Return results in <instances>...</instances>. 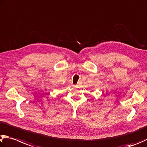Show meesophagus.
<instances>
[{"mask_svg":"<svg viewBox=\"0 0 147 147\" xmlns=\"http://www.w3.org/2000/svg\"><path fill=\"white\" fill-rule=\"evenodd\" d=\"M74 86H75V85H74Z\"/></svg>","mask_w":147,"mask_h":147,"instance_id":"1","label":"esophagus"}]
</instances>
